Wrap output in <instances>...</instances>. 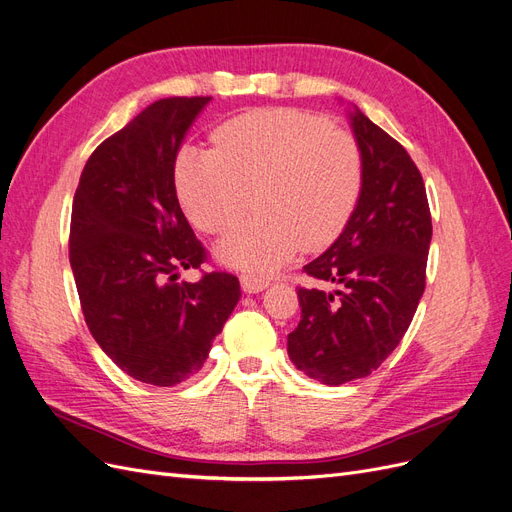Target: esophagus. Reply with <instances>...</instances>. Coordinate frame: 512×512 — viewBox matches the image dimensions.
<instances>
[{"label": "esophagus", "mask_w": 512, "mask_h": 512, "mask_svg": "<svg viewBox=\"0 0 512 512\" xmlns=\"http://www.w3.org/2000/svg\"><path fill=\"white\" fill-rule=\"evenodd\" d=\"M240 285H242L244 293H259L268 287V280L261 276H255V274H242Z\"/></svg>", "instance_id": "1"}]
</instances>
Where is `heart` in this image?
Wrapping results in <instances>:
<instances>
[{
	"label": "heart",
	"instance_id": "heart-1",
	"mask_svg": "<svg viewBox=\"0 0 512 512\" xmlns=\"http://www.w3.org/2000/svg\"><path fill=\"white\" fill-rule=\"evenodd\" d=\"M177 194L198 230L227 234L217 257L270 274L299 246L323 249L350 221L363 192V154L350 132L316 113L272 107L240 113L213 132V149L185 147Z\"/></svg>",
	"mask_w": 512,
	"mask_h": 512
}]
</instances>
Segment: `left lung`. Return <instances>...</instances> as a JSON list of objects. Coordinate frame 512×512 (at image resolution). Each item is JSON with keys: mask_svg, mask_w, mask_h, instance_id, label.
<instances>
[{"mask_svg": "<svg viewBox=\"0 0 512 512\" xmlns=\"http://www.w3.org/2000/svg\"><path fill=\"white\" fill-rule=\"evenodd\" d=\"M363 192L344 232L304 272L335 291L299 287L293 365L339 386L367 377L399 346L426 287L432 219L424 179L405 147L363 111L350 113Z\"/></svg>", "mask_w": 512, "mask_h": 512, "instance_id": "left-lung-1", "label": "left lung"}]
</instances>
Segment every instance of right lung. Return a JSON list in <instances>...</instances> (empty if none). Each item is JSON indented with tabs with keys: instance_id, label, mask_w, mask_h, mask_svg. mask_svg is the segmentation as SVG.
<instances>
[{
	"instance_id": "obj_1",
	"label": "right lung",
	"mask_w": 512,
	"mask_h": 512,
	"mask_svg": "<svg viewBox=\"0 0 512 512\" xmlns=\"http://www.w3.org/2000/svg\"><path fill=\"white\" fill-rule=\"evenodd\" d=\"M211 97L145 107L88 158L75 189L69 261L86 325L124 373L175 386L198 373L240 299L227 272L198 282L206 251L175 189V160Z\"/></svg>"
}]
</instances>
